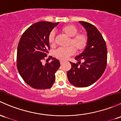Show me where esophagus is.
Instances as JSON below:
<instances>
[{
    "mask_svg": "<svg viewBox=\"0 0 121 121\" xmlns=\"http://www.w3.org/2000/svg\"><path fill=\"white\" fill-rule=\"evenodd\" d=\"M60 64H61V65L63 64L64 63V61H62V60H60Z\"/></svg>",
    "mask_w": 121,
    "mask_h": 121,
    "instance_id": "obj_1",
    "label": "esophagus"
}]
</instances>
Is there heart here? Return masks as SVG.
<instances>
[{"label":"heart","instance_id":"heart-1","mask_svg":"<svg viewBox=\"0 0 121 121\" xmlns=\"http://www.w3.org/2000/svg\"><path fill=\"white\" fill-rule=\"evenodd\" d=\"M62 31L67 36L71 37L67 48H59L54 52V55L56 58L61 60H65L68 57L75 53V49L78 52L82 51L86 47L87 43V37L84 33L78 32V29L73 25H68L61 29ZM55 32L52 31L48 36V41L51 46L55 43Z\"/></svg>","mask_w":121,"mask_h":121}]
</instances>
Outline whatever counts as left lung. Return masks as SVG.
<instances>
[{
  "instance_id": "8db88e82",
  "label": "left lung",
  "mask_w": 121,
  "mask_h": 121,
  "mask_svg": "<svg viewBox=\"0 0 121 121\" xmlns=\"http://www.w3.org/2000/svg\"><path fill=\"white\" fill-rule=\"evenodd\" d=\"M79 23L87 34V43L82 53L75 57L78 63L70 62L71 69L67 72L69 82L78 87H86L96 82L105 71L107 65V47L102 34L95 26L84 21Z\"/></svg>"
}]
</instances>
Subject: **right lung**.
<instances>
[{"instance_id":"right-lung-1","label":"right lung","mask_w":121,"mask_h":121,"mask_svg":"<svg viewBox=\"0 0 121 121\" xmlns=\"http://www.w3.org/2000/svg\"><path fill=\"white\" fill-rule=\"evenodd\" d=\"M58 24L39 22L24 32L17 49V68L23 80L30 87L43 90L50 88L55 82V73L60 66L59 60L52 58L50 63L42 60L50 49L48 36Z\"/></svg>"}]
</instances>
